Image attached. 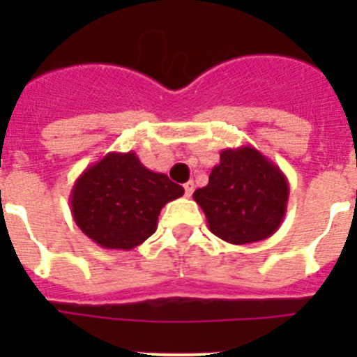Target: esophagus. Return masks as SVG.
<instances>
[{
  "mask_svg": "<svg viewBox=\"0 0 357 357\" xmlns=\"http://www.w3.org/2000/svg\"><path fill=\"white\" fill-rule=\"evenodd\" d=\"M184 191H185V197H191V195H193V191H195V182L193 181H189V182H185L184 184Z\"/></svg>",
  "mask_w": 357,
  "mask_h": 357,
  "instance_id": "34e87169",
  "label": "esophagus"
}]
</instances>
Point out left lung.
<instances>
[{
	"instance_id": "1",
	"label": "left lung",
	"mask_w": 357,
	"mask_h": 357,
	"mask_svg": "<svg viewBox=\"0 0 357 357\" xmlns=\"http://www.w3.org/2000/svg\"><path fill=\"white\" fill-rule=\"evenodd\" d=\"M288 197L284 173L248 144L222 150L209 184L193 193L211 232L232 245L263 241L275 234L286 216Z\"/></svg>"
}]
</instances>
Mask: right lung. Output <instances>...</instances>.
<instances>
[{"label": "right lung", "mask_w": 357, "mask_h": 357, "mask_svg": "<svg viewBox=\"0 0 357 357\" xmlns=\"http://www.w3.org/2000/svg\"><path fill=\"white\" fill-rule=\"evenodd\" d=\"M184 188L143 166L134 151H112L91 164L69 195L75 223L103 248L132 250L157 229L160 209Z\"/></svg>", "instance_id": "1"}]
</instances>
